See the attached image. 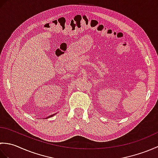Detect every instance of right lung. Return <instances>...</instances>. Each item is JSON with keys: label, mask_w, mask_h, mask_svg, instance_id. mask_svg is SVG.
I'll return each mask as SVG.
<instances>
[{"label": "right lung", "mask_w": 158, "mask_h": 158, "mask_svg": "<svg viewBox=\"0 0 158 158\" xmlns=\"http://www.w3.org/2000/svg\"><path fill=\"white\" fill-rule=\"evenodd\" d=\"M54 115H56V113L55 114H53V115H50V116H49V117H47V118H49V117H52V116H53Z\"/></svg>", "instance_id": "add662e5"}]
</instances>
